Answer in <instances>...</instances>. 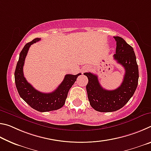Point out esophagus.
Returning <instances> with one entry per match:
<instances>
[{"label": "esophagus", "instance_id": "1", "mask_svg": "<svg viewBox=\"0 0 151 151\" xmlns=\"http://www.w3.org/2000/svg\"><path fill=\"white\" fill-rule=\"evenodd\" d=\"M88 70V67H87V66H85V67L83 68V69H82V71H83V73L87 72Z\"/></svg>", "mask_w": 151, "mask_h": 151}]
</instances>
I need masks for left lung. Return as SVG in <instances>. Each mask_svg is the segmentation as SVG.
Segmentation results:
<instances>
[{
  "mask_svg": "<svg viewBox=\"0 0 151 151\" xmlns=\"http://www.w3.org/2000/svg\"><path fill=\"white\" fill-rule=\"evenodd\" d=\"M116 42L114 59L125 69L123 81L121 86L112 91L103 88L98 76L91 73H85L88 82L86 86L91 106L99 112H108L118 111L133 96L139 81V68L133 48L121 37H114Z\"/></svg>",
  "mask_w": 151,
  "mask_h": 151,
  "instance_id": "left-lung-1",
  "label": "left lung"
}]
</instances>
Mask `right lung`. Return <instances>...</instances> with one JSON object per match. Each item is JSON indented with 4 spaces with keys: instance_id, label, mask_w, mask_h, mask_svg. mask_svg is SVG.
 <instances>
[{
    "instance_id": "1",
    "label": "right lung",
    "mask_w": 151,
    "mask_h": 151,
    "mask_svg": "<svg viewBox=\"0 0 151 151\" xmlns=\"http://www.w3.org/2000/svg\"><path fill=\"white\" fill-rule=\"evenodd\" d=\"M40 40V38H37L27 43L20 52L14 72L15 84L20 96L32 109L39 112L55 111L65 104L68 91L81 73L76 75H66L60 85L52 93H43L36 90L24 78L23 66L30 45Z\"/></svg>"
}]
</instances>
